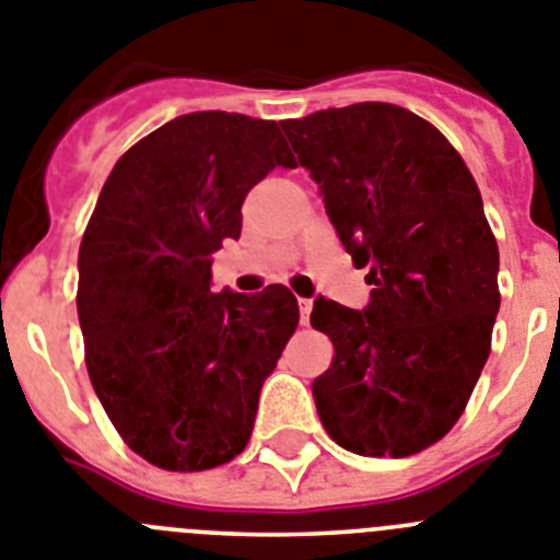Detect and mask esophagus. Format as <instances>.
I'll use <instances>...</instances> for the list:
<instances>
[{
	"mask_svg": "<svg viewBox=\"0 0 560 560\" xmlns=\"http://www.w3.org/2000/svg\"><path fill=\"white\" fill-rule=\"evenodd\" d=\"M299 313H301V324H310V313H313V301L301 299L299 301Z\"/></svg>",
	"mask_w": 560,
	"mask_h": 560,
	"instance_id": "1",
	"label": "esophagus"
}]
</instances>
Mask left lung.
<instances>
[{"mask_svg": "<svg viewBox=\"0 0 560 560\" xmlns=\"http://www.w3.org/2000/svg\"><path fill=\"white\" fill-rule=\"evenodd\" d=\"M354 267L363 310L315 299L335 361L313 397L327 434L361 456H411L448 434L490 354L499 247L454 145L395 104L281 124Z\"/></svg>", "mask_w": 560, "mask_h": 560, "instance_id": "left-lung-1", "label": "left lung"}]
</instances>
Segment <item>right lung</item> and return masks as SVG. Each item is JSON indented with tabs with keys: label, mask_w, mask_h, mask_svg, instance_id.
Returning a JSON list of instances; mask_svg holds the SVG:
<instances>
[{
	"label": "right lung",
	"mask_w": 560,
	"mask_h": 560,
	"mask_svg": "<svg viewBox=\"0 0 560 560\" xmlns=\"http://www.w3.org/2000/svg\"><path fill=\"white\" fill-rule=\"evenodd\" d=\"M295 160L276 120L191 112L115 163L78 250L86 372L126 445L158 468L242 454L259 392L299 327L295 295L213 293V253L240 240L242 202Z\"/></svg>",
	"instance_id": "add662e5"
}]
</instances>
